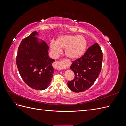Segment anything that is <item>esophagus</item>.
<instances>
[{"instance_id": "esophagus-1", "label": "esophagus", "mask_w": 126, "mask_h": 126, "mask_svg": "<svg viewBox=\"0 0 126 126\" xmlns=\"http://www.w3.org/2000/svg\"><path fill=\"white\" fill-rule=\"evenodd\" d=\"M64 60H60V61H56L55 62L53 63V66L58 70H62L64 68Z\"/></svg>"}]
</instances>
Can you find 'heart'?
<instances>
[{"instance_id": "b5f03b06", "label": "heart", "mask_w": 126, "mask_h": 126, "mask_svg": "<svg viewBox=\"0 0 126 126\" xmlns=\"http://www.w3.org/2000/svg\"><path fill=\"white\" fill-rule=\"evenodd\" d=\"M87 46L86 39L82 36L64 35L59 37L50 43V49L55 56L59 55L62 49H66V56L71 59L80 58L85 54Z\"/></svg>"}]
</instances>
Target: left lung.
Here are the masks:
<instances>
[{
    "mask_svg": "<svg viewBox=\"0 0 126 126\" xmlns=\"http://www.w3.org/2000/svg\"><path fill=\"white\" fill-rule=\"evenodd\" d=\"M102 52L100 47L95 43L87 49L81 57L72 61L70 69L75 78L68 82L69 89L74 92L84 91L92 86L101 70Z\"/></svg>",
    "mask_w": 126,
    "mask_h": 126,
    "instance_id": "obj_1",
    "label": "left lung"
}]
</instances>
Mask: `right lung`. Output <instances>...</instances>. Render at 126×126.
<instances>
[{"mask_svg": "<svg viewBox=\"0 0 126 126\" xmlns=\"http://www.w3.org/2000/svg\"><path fill=\"white\" fill-rule=\"evenodd\" d=\"M37 32L22 40L18 47L16 57L18 69L24 81L32 88L45 89L53 77L55 59L49 57V46L43 41L38 43Z\"/></svg>", "mask_w": 126, "mask_h": 126, "instance_id": "right-lung-1", "label": "right lung"}]
</instances>
